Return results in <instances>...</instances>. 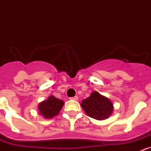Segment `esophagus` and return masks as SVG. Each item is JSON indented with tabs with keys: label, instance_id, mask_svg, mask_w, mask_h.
Returning <instances> with one entry per match:
<instances>
[{
	"label": "esophagus",
	"instance_id": "obj_1",
	"mask_svg": "<svg viewBox=\"0 0 151 151\" xmlns=\"http://www.w3.org/2000/svg\"><path fill=\"white\" fill-rule=\"evenodd\" d=\"M69 99H70V100H74V101H77V100L78 99V96H75V97H70Z\"/></svg>",
	"mask_w": 151,
	"mask_h": 151
}]
</instances>
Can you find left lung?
<instances>
[{
  "mask_svg": "<svg viewBox=\"0 0 151 151\" xmlns=\"http://www.w3.org/2000/svg\"><path fill=\"white\" fill-rule=\"evenodd\" d=\"M81 106L88 116L97 120L106 119L113 111L112 101L97 91L92 92L88 97L83 100Z\"/></svg>",
  "mask_w": 151,
  "mask_h": 151,
  "instance_id": "obj_1",
  "label": "left lung"
}]
</instances>
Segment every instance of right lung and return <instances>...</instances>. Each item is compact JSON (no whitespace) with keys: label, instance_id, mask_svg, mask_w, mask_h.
Listing matches in <instances>:
<instances>
[{"label":"right lung","instance_id":"right-lung-1","mask_svg":"<svg viewBox=\"0 0 151 151\" xmlns=\"http://www.w3.org/2000/svg\"><path fill=\"white\" fill-rule=\"evenodd\" d=\"M63 104L64 102L62 100L58 99L53 95L50 96L47 100L42 101L38 104L40 115L45 119L53 118L58 115Z\"/></svg>","mask_w":151,"mask_h":151}]
</instances>
